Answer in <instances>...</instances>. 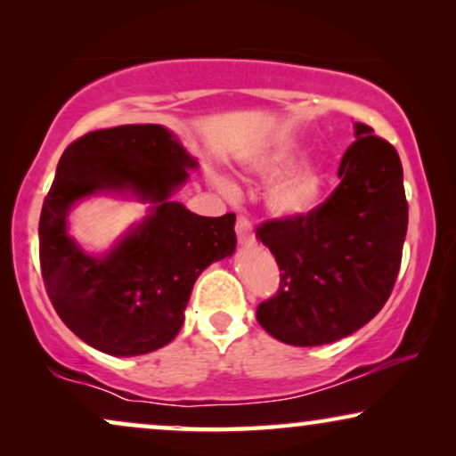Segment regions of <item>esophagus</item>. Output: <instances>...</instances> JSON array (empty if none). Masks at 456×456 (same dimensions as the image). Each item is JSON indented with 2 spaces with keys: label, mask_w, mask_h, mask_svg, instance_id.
Listing matches in <instances>:
<instances>
[{
  "label": "esophagus",
  "mask_w": 456,
  "mask_h": 456,
  "mask_svg": "<svg viewBox=\"0 0 456 456\" xmlns=\"http://www.w3.org/2000/svg\"><path fill=\"white\" fill-rule=\"evenodd\" d=\"M236 236H239L240 245H253L255 242V232L251 226V220L247 216L236 217Z\"/></svg>",
  "instance_id": "34e87169"
}]
</instances>
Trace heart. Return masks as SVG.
Returning <instances> with one entry per match:
<instances>
[{
    "instance_id": "heart-1",
    "label": "heart",
    "mask_w": 456,
    "mask_h": 456,
    "mask_svg": "<svg viewBox=\"0 0 456 456\" xmlns=\"http://www.w3.org/2000/svg\"><path fill=\"white\" fill-rule=\"evenodd\" d=\"M305 151L292 142H282L267 151L255 155L248 161V170L261 180H278L270 191V208L273 214L282 217H298L315 208L320 201L323 184H326V172L322 166L309 164L298 167L295 173L291 170L303 159ZM217 186L234 195V184L226 178L217 180Z\"/></svg>"
}]
</instances>
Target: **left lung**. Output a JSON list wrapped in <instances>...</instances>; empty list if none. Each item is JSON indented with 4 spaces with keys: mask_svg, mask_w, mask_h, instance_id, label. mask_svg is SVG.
Instances as JSON below:
<instances>
[{
    "mask_svg": "<svg viewBox=\"0 0 456 456\" xmlns=\"http://www.w3.org/2000/svg\"><path fill=\"white\" fill-rule=\"evenodd\" d=\"M342 155L336 186L298 217L257 226L280 267V286L257 307L267 334L292 346L330 345L379 314L395 289L409 205L396 149L367 124Z\"/></svg>",
    "mask_w": 456,
    "mask_h": 456,
    "instance_id": "8db88e82",
    "label": "left lung"
}]
</instances>
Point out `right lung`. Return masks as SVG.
Returning <instances> with one entry per match:
<instances>
[{"label":"right lung","instance_id":"obj_1","mask_svg":"<svg viewBox=\"0 0 456 456\" xmlns=\"http://www.w3.org/2000/svg\"><path fill=\"white\" fill-rule=\"evenodd\" d=\"M197 161L159 124L93 130L66 147L39 220L41 276L53 309L97 351L133 357L166 346L184 322L192 284L234 253V214L203 217L172 192ZM130 191L150 216L110 254H85L65 217L80 198Z\"/></svg>","mask_w":456,"mask_h":456}]
</instances>
